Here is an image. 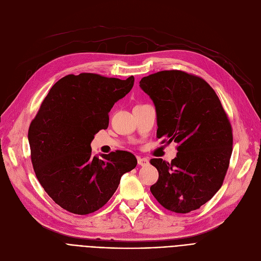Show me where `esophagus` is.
<instances>
[{
    "label": "esophagus",
    "mask_w": 261,
    "mask_h": 261,
    "mask_svg": "<svg viewBox=\"0 0 261 261\" xmlns=\"http://www.w3.org/2000/svg\"><path fill=\"white\" fill-rule=\"evenodd\" d=\"M138 163L140 166H147L149 164V161L146 158H138Z\"/></svg>",
    "instance_id": "34e87169"
}]
</instances>
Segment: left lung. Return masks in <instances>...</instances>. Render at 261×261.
Segmentation results:
<instances>
[{"instance_id": "8db88e82", "label": "left lung", "mask_w": 261, "mask_h": 261, "mask_svg": "<svg viewBox=\"0 0 261 261\" xmlns=\"http://www.w3.org/2000/svg\"><path fill=\"white\" fill-rule=\"evenodd\" d=\"M156 112V138L179 144L168 163L150 160L159 180L150 187L165 208L186 214L200 208L222 186L232 151V133L217 94L206 81L182 71L142 78Z\"/></svg>"}]
</instances>
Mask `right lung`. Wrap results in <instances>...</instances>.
<instances>
[{
  "instance_id": "1",
  "label": "right lung",
  "mask_w": 261,
  "mask_h": 261,
  "mask_svg": "<svg viewBox=\"0 0 261 261\" xmlns=\"http://www.w3.org/2000/svg\"><path fill=\"white\" fill-rule=\"evenodd\" d=\"M126 80L97 74L67 75L49 90L29 129L33 167L39 183L63 210L94 213L111 199L120 177L138 161L117 150L93 155L94 135L109 126V112L131 91Z\"/></svg>"
}]
</instances>
